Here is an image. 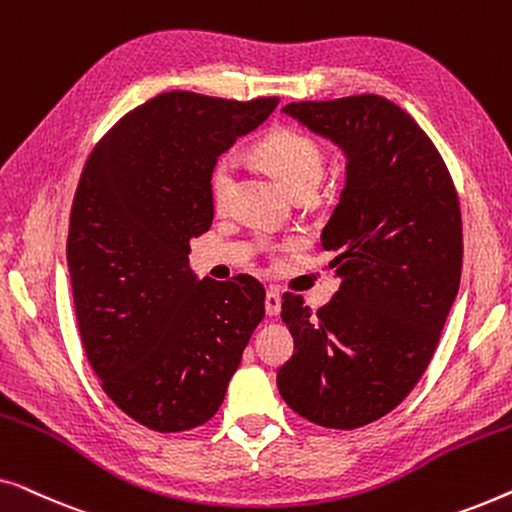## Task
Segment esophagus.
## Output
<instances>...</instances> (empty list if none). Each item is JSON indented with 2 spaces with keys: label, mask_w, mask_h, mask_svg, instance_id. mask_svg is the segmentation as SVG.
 I'll return each instance as SVG.
<instances>
[{
  "label": "esophagus",
  "mask_w": 512,
  "mask_h": 512,
  "mask_svg": "<svg viewBox=\"0 0 512 512\" xmlns=\"http://www.w3.org/2000/svg\"><path fill=\"white\" fill-rule=\"evenodd\" d=\"M265 312H268L270 317H277V314L282 312V296H279L275 289L265 293Z\"/></svg>",
  "instance_id": "1"
}]
</instances>
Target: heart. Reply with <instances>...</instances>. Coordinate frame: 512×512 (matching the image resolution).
I'll list each match as a JSON object with an SVG mask.
<instances>
[{"mask_svg":"<svg viewBox=\"0 0 512 512\" xmlns=\"http://www.w3.org/2000/svg\"><path fill=\"white\" fill-rule=\"evenodd\" d=\"M258 153L296 195L314 193L326 170V149L317 137L296 128L272 130L258 142ZM237 160L223 153L209 170V198L214 207H223L235 184Z\"/></svg>","mask_w":512,"mask_h":512,"instance_id":"obj_1","label":"heart"}]
</instances>
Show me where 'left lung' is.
<instances>
[{
	"label": "left lung",
	"instance_id": "1",
	"mask_svg": "<svg viewBox=\"0 0 512 512\" xmlns=\"http://www.w3.org/2000/svg\"><path fill=\"white\" fill-rule=\"evenodd\" d=\"M284 111L347 153V184L321 247L342 284L312 314L284 293L293 356L277 387L300 417L352 431L403 403L429 368L459 291V195L429 135L380 95Z\"/></svg>",
	"mask_w": 512,
	"mask_h": 512
}]
</instances>
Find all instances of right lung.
<instances>
[{
	"label": "right lung",
	"mask_w": 512,
	"mask_h": 512,
	"mask_svg": "<svg viewBox=\"0 0 512 512\" xmlns=\"http://www.w3.org/2000/svg\"><path fill=\"white\" fill-rule=\"evenodd\" d=\"M277 104L156 95L83 165L67 237L81 345L104 394L151 431L209 422L265 317L256 277L195 282L188 240L212 226L214 160Z\"/></svg>",
	"instance_id": "obj_1"
}]
</instances>
